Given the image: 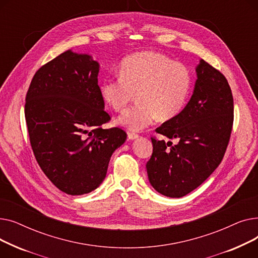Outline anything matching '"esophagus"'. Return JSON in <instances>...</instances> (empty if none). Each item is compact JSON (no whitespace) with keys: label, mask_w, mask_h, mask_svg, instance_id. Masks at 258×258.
<instances>
[{"label":"esophagus","mask_w":258,"mask_h":258,"mask_svg":"<svg viewBox=\"0 0 258 258\" xmlns=\"http://www.w3.org/2000/svg\"><path fill=\"white\" fill-rule=\"evenodd\" d=\"M127 137H128V139H131V140H135V139H137V138L139 137V135L136 134V133H134V132H128Z\"/></svg>","instance_id":"1"}]
</instances>
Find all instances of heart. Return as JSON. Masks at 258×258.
<instances>
[{
  "instance_id": "b5f03b06",
  "label": "heart",
  "mask_w": 258,
  "mask_h": 258,
  "mask_svg": "<svg viewBox=\"0 0 258 258\" xmlns=\"http://www.w3.org/2000/svg\"><path fill=\"white\" fill-rule=\"evenodd\" d=\"M119 76L105 79L101 87L104 101L122 112L134 100L137 103L120 118L131 131H142L158 118L166 121L180 114L192 86L188 68L154 51L134 53L120 63Z\"/></svg>"
}]
</instances>
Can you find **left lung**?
<instances>
[{
	"label": "left lung",
	"instance_id": "obj_1",
	"mask_svg": "<svg viewBox=\"0 0 258 258\" xmlns=\"http://www.w3.org/2000/svg\"><path fill=\"white\" fill-rule=\"evenodd\" d=\"M197 76L184 110L156 130L179 142L172 145L152 137L148 180L169 198L184 197L204 182L220 165L231 136L234 105L226 77L204 59L197 67Z\"/></svg>",
	"mask_w": 258,
	"mask_h": 258
}]
</instances>
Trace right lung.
<instances>
[{"instance_id":"right-lung-1","label":"right lung","mask_w":258,"mask_h":258,"mask_svg":"<svg viewBox=\"0 0 258 258\" xmlns=\"http://www.w3.org/2000/svg\"><path fill=\"white\" fill-rule=\"evenodd\" d=\"M99 63L68 50L42 66L26 95L25 118L37 163L67 195L93 191L104 180L108 162L126 140L111 120L98 86Z\"/></svg>"}]
</instances>
